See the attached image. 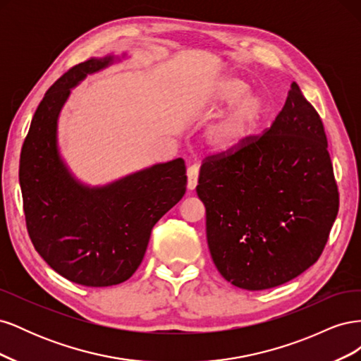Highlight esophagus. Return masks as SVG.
I'll list each match as a JSON object with an SVG mask.
<instances>
[{
	"label": "esophagus",
	"instance_id": "esophagus-1",
	"mask_svg": "<svg viewBox=\"0 0 361 361\" xmlns=\"http://www.w3.org/2000/svg\"><path fill=\"white\" fill-rule=\"evenodd\" d=\"M187 176H188V190H194L197 187V180H199V166H191L187 171Z\"/></svg>",
	"mask_w": 361,
	"mask_h": 361
}]
</instances>
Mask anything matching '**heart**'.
<instances>
[{"instance_id":"b5f03b06","label":"heart","mask_w":361,"mask_h":361,"mask_svg":"<svg viewBox=\"0 0 361 361\" xmlns=\"http://www.w3.org/2000/svg\"><path fill=\"white\" fill-rule=\"evenodd\" d=\"M248 90V84L236 76H227L218 84L214 96L216 106H227L239 99L242 101L233 105L207 130V140L216 150L231 152L236 149L257 128L265 105L256 94H248L244 98Z\"/></svg>"}]
</instances>
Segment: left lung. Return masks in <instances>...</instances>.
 <instances>
[{"instance_id":"obj_1","label":"left lung","mask_w":361,"mask_h":361,"mask_svg":"<svg viewBox=\"0 0 361 361\" xmlns=\"http://www.w3.org/2000/svg\"><path fill=\"white\" fill-rule=\"evenodd\" d=\"M322 120L290 84L262 135L207 157L199 174L214 264L233 286L283 285L319 259L338 211Z\"/></svg>"}]
</instances>
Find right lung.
<instances>
[{"instance_id": "1", "label": "right lung", "mask_w": 361, "mask_h": 361, "mask_svg": "<svg viewBox=\"0 0 361 361\" xmlns=\"http://www.w3.org/2000/svg\"><path fill=\"white\" fill-rule=\"evenodd\" d=\"M114 59L76 64L51 85L32 116L19 161L32 245L60 276L89 288L118 285L133 276L145 257L152 228L187 190L182 158L104 187L81 183L61 159L57 122L71 89Z\"/></svg>"}]
</instances>
